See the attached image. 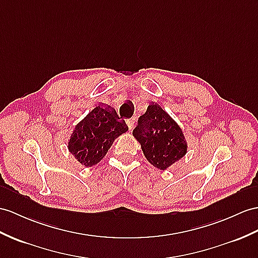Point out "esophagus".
<instances>
[{
    "instance_id": "1",
    "label": "esophagus",
    "mask_w": 258,
    "mask_h": 258,
    "mask_svg": "<svg viewBox=\"0 0 258 258\" xmlns=\"http://www.w3.org/2000/svg\"><path fill=\"white\" fill-rule=\"evenodd\" d=\"M127 124L129 130H133L135 127V119H129V120H127Z\"/></svg>"
}]
</instances>
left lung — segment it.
Instances as JSON below:
<instances>
[{"label": "left lung", "instance_id": "obj_1", "mask_svg": "<svg viewBox=\"0 0 258 258\" xmlns=\"http://www.w3.org/2000/svg\"><path fill=\"white\" fill-rule=\"evenodd\" d=\"M133 135L141 143L147 160L160 169H166L187 152L178 124L156 103H151L138 119Z\"/></svg>", "mask_w": 258, "mask_h": 258}]
</instances>
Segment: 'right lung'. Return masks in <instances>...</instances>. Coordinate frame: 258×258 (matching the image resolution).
I'll return each mask as SVG.
<instances>
[{
    "instance_id": "right-lung-1",
    "label": "right lung",
    "mask_w": 258,
    "mask_h": 258,
    "mask_svg": "<svg viewBox=\"0 0 258 258\" xmlns=\"http://www.w3.org/2000/svg\"><path fill=\"white\" fill-rule=\"evenodd\" d=\"M127 130L128 125L114 108L100 104L75 127L69 150L82 165L93 166L104 158L116 138Z\"/></svg>"
}]
</instances>
